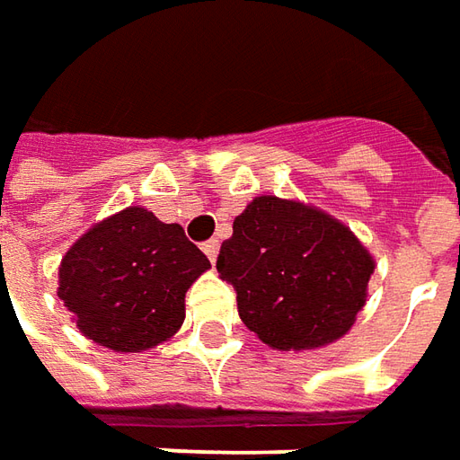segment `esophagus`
Listing matches in <instances>:
<instances>
[{"label": "esophagus", "instance_id": "esophagus-1", "mask_svg": "<svg viewBox=\"0 0 460 460\" xmlns=\"http://www.w3.org/2000/svg\"><path fill=\"white\" fill-rule=\"evenodd\" d=\"M202 251H205V255L215 263V261H217V252H220V243H217V240H208V243H202Z\"/></svg>", "mask_w": 460, "mask_h": 460}]
</instances>
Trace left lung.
<instances>
[{
  "label": "left lung",
  "mask_w": 460,
  "mask_h": 460,
  "mask_svg": "<svg viewBox=\"0 0 460 460\" xmlns=\"http://www.w3.org/2000/svg\"><path fill=\"white\" fill-rule=\"evenodd\" d=\"M217 273L235 288L237 314L261 341L301 352L352 329L375 261L359 237L323 209L263 194L235 217Z\"/></svg>",
  "instance_id": "8db88e82"
}]
</instances>
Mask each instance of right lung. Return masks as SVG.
I'll list each match as a JSON object with an SVG mask.
<instances>
[{
  "label": "right lung",
  "instance_id": "right-lung-1",
  "mask_svg": "<svg viewBox=\"0 0 460 460\" xmlns=\"http://www.w3.org/2000/svg\"><path fill=\"white\" fill-rule=\"evenodd\" d=\"M208 268L180 225L126 208L70 245L58 296L83 337L113 352H144L177 334L184 294Z\"/></svg>",
  "mask_w": 460,
  "mask_h": 460
}]
</instances>
